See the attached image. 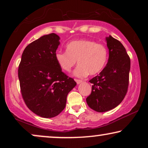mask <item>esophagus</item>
Listing matches in <instances>:
<instances>
[{
    "instance_id": "esophagus-1",
    "label": "esophagus",
    "mask_w": 148,
    "mask_h": 148,
    "mask_svg": "<svg viewBox=\"0 0 148 148\" xmlns=\"http://www.w3.org/2000/svg\"><path fill=\"white\" fill-rule=\"evenodd\" d=\"M75 81H76V84H81V83L83 82V81H81V80H79V79H76Z\"/></svg>"
}]
</instances>
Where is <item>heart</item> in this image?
<instances>
[{
	"instance_id": "obj_1",
	"label": "heart",
	"mask_w": 148,
	"mask_h": 148,
	"mask_svg": "<svg viewBox=\"0 0 148 148\" xmlns=\"http://www.w3.org/2000/svg\"><path fill=\"white\" fill-rule=\"evenodd\" d=\"M56 60L60 68L69 72L76 61L79 64L74 74L84 78L88 74L95 75L103 70L108 60V49L102 44L87 40H75L67 45V51L56 53Z\"/></svg>"
}]
</instances>
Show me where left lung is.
Segmentation results:
<instances>
[{
    "mask_svg": "<svg viewBox=\"0 0 148 148\" xmlns=\"http://www.w3.org/2000/svg\"><path fill=\"white\" fill-rule=\"evenodd\" d=\"M109 57L106 66L90 80L91 94L86 98L90 108L106 112L118 106L124 99L129 86L130 58L120 41L109 35L106 37Z\"/></svg>",
    "mask_w": 148,
    "mask_h": 148,
    "instance_id": "obj_1",
    "label": "left lung"
}]
</instances>
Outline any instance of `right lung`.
<instances>
[{
  "instance_id": "add662e5",
  "label": "right lung",
  "mask_w": 148,
  "mask_h": 148,
  "mask_svg": "<svg viewBox=\"0 0 148 148\" xmlns=\"http://www.w3.org/2000/svg\"><path fill=\"white\" fill-rule=\"evenodd\" d=\"M60 37L44 35L25 47L18 76L24 102L34 113L53 118L63 111L68 93L76 83L62 72L56 60Z\"/></svg>"
}]
</instances>
